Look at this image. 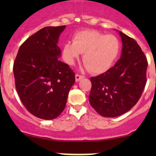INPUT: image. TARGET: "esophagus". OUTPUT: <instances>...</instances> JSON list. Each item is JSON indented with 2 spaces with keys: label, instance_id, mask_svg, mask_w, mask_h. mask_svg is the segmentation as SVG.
Wrapping results in <instances>:
<instances>
[{
  "label": "esophagus",
  "instance_id": "34e87169",
  "mask_svg": "<svg viewBox=\"0 0 156 156\" xmlns=\"http://www.w3.org/2000/svg\"><path fill=\"white\" fill-rule=\"evenodd\" d=\"M83 78H84V76H82V75H78V74H76V75H75V81H76L77 82L81 81V80L83 79Z\"/></svg>",
  "mask_w": 156,
  "mask_h": 156
}]
</instances>
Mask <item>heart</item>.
Masks as SVG:
<instances>
[{
    "mask_svg": "<svg viewBox=\"0 0 156 156\" xmlns=\"http://www.w3.org/2000/svg\"><path fill=\"white\" fill-rule=\"evenodd\" d=\"M120 51L119 39L95 30H86L76 33L73 42L67 41L62 47V58L72 65L81 53L83 62L93 73H103L112 66Z\"/></svg>",
    "mask_w": 156,
    "mask_h": 156,
    "instance_id": "obj_1",
    "label": "heart"
}]
</instances>
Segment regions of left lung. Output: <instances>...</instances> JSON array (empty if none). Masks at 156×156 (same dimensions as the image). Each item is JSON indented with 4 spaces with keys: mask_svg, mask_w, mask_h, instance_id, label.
Returning a JSON list of instances; mask_svg holds the SVG:
<instances>
[{
    "mask_svg": "<svg viewBox=\"0 0 156 156\" xmlns=\"http://www.w3.org/2000/svg\"><path fill=\"white\" fill-rule=\"evenodd\" d=\"M121 58L105 73L90 78L91 106L103 117L122 115L135 106L146 84L147 59L136 41L119 31Z\"/></svg>",
    "mask_w": 156,
    "mask_h": 156,
    "instance_id": "8db88e82",
    "label": "left lung"
}]
</instances>
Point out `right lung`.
<instances>
[{
  "mask_svg": "<svg viewBox=\"0 0 156 156\" xmlns=\"http://www.w3.org/2000/svg\"><path fill=\"white\" fill-rule=\"evenodd\" d=\"M66 26L44 27L20 46L13 64L16 88L22 103L31 114L51 120L65 108L75 73L59 60L57 46Z\"/></svg>",
  "mask_w": 156,
  "mask_h": 156,
  "instance_id": "obj_1",
  "label": "right lung"
}]
</instances>
